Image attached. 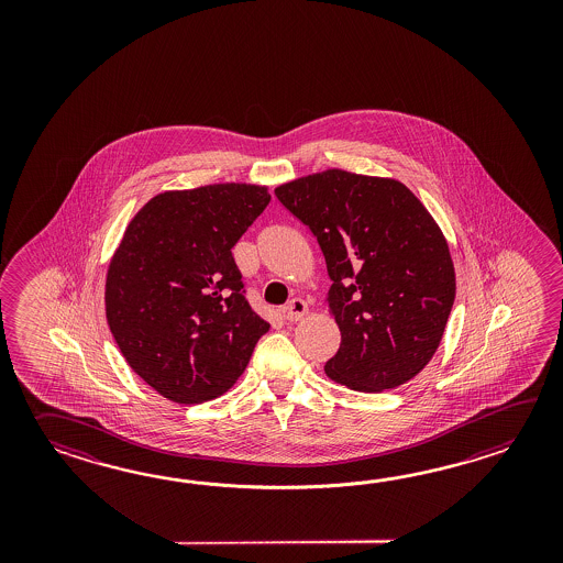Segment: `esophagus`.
<instances>
[{
    "label": "esophagus",
    "instance_id": "obj_1",
    "mask_svg": "<svg viewBox=\"0 0 563 563\" xmlns=\"http://www.w3.org/2000/svg\"><path fill=\"white\" fill-rule=\"evenodd\" d=\"M308 313V303L303 299L294 298L286 308H284V318L287 322H299Z\"/></svg>",
    "mask_w": 563,
    "mask_h": 563
}]
</instances>
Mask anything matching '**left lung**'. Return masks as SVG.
Segmentation results:
<instances>
[{
    "label": "left lung",
    "mask_w": 563,
    "mask_h": 563,
    "mask_svg": "<svg viewBox=\"0 0 563 563\" xmlns=\"http://www.w3.org/2000/svg\"><path fill=\"white\" fill-rule=\"evenodd\" d=\"M320 243L328 308L342 342L323 371L358 393L415 378L441 344L455 301L443 231L400 180L328 168L276 189Z\"/></svg>",
    "instance_id": "left-lung-1"
}]
</instances>
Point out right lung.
Segmentation results:
<instances>
[{"label":"right lung","mask_w":563,"mask_h":563,"mask_svg":"<svg viewBox=\"0 0 563 563\" xmlns=\"http://www.w3.org/2000/svg\"><path fill=\"white\" fill-rule=\"evenodd\" d=\"M269 199L267 187L247 183L161 192L132 217L110 260V332L132 371L173 402L228 393L269 330L231 253Z\"/></svg>","instance_id":"obj_1"}]
</instances>
